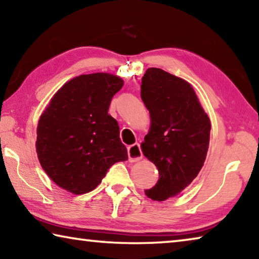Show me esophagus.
I'll return each instance as SVG.
<instances>
[{"label": "esophagus", "instance_id": "1", "mask_svg": "<svg viewBox=\"0 0 259 259\" xmlns=\"http://www.w3.org/2000/svg\"><path fill=\"white\" fill-rule=\"evenodd\" d=\"M128 156H129V161L130 162H136L142 159L143 156V152L142 148H140V145L138 143L133 144L128 147Z\"/></svg>", "mask_w": 259, "mask_h": 259}]
</instances>
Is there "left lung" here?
Instances as JSON below:
<instances>
[{
	"instance_id": "8db88e82",
	"label": "left lung",
	"mask_w": 259,
	"mask_h": 259,
	"mask_svg": "<svg viewBox=\"0 0 259 259\" xmlns=\"http://www.w3.org/2000/svg\"><path fill=\"white\" fill-rule=\"evenodd\" d=\"M140 97L151 115L142 151L159 171V181L145 194L164 201L198 176L211 124L190 83L160 68H148L144 74Z\"/></svg>"
}]
</instances>
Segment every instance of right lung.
I'll return each mask as SVG.
<instances>
[{
	"label": "right lung",
	"mask_w": 259,
	"mask_h": 259,
	"mask_svg": "<svg viewBox=\"0 0 259 259\" xmlns=\"http://www.w3.org/2000/svg\"><path fill=\"white\" fill-rule=\"evenodd\" d=\"M123 81L107 73L80 75L51 99L37 125L36 151L57 185L74 194L97 187L108 169L128 160L117 121L108 114Z\"/></svg>",
	"instance_id": "obj_1"
}]
</instances>
